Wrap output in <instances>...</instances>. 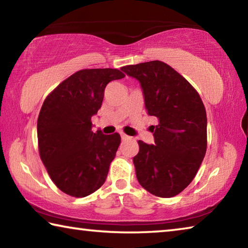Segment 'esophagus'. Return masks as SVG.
Returning a JSON list of instances; mask_svg holds the SVG:
<instances>
[{"instance_id":"esophagus-1","label":"esophagus","mask_w":248,"mask_h":248,"mask_svg":"<svg viewBox=\"0 0 248 248\" xmlns=\"http://www.w3.org/2000/svg\"><path fill=\"white\" fill-rule=\"evenodd\" d=\"M121 139H123V140H128V139H129V137H128V136H125L124 133H121Z\"/></svg>"}]
</instances>
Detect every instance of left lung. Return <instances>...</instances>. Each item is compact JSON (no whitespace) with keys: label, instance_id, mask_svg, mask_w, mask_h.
<instances>
[{"label":"left lung","instance_id":"left-lung-1","mask_svg":"<svg viewBox=\"0 0 248 248\" xmlns=\"http://www.w3.org/2000/svg\"><path fill=\"white\" fill-rule=\"evenodd\" d=\"M121 70L139 81L145 108L158 119L154 144L139 140L133 157L138 182L162 198L182 192L198 171L207 151V114L199 94L186 78L162 61Z\"/></svg>","mask_w":248,"mask_h":248}]
</instances>
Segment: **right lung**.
Listing matches in <instances>:
<instances>
[{"instance_id": "1", "label": "right lung", "mask_w": 248, "mask_h": 248, "mask_svg": "<svg viewBox=\"0 0 248 248\" xmlns=\"http://www.w3.org/2000/svg\"><path fill=\"white\" fill-rule=\"evenodd\" d=\"M124 78L117 69L78 71L45 99L37 121L39 154L52 182L77 198L93 194L106 180L120 144L118 133L92 131L107 84Z\"/></svg>"}]
</instances>
